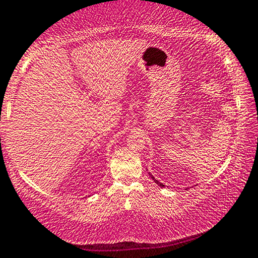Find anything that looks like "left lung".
I'll use <instances>...</instances> for the list:
<instances>
[{
	"label": "left lung",
	"instance_id": "1",
	"mask_svg": "<svg viewBox=\"0 0 258 258\" xmlns=\"http://www.w3.org/2000/svg\"><path fill=\"white\" fill-rule=\"evenodd\" d=\"M150 176H151V179H152V180H153V181H155V183H156V184H157V185H160V186H162V187H164V185H163V184H162V183H161V181H158V180H157V179H156V178H155V176H153L152 174H150Z\"/></svg>",
	"mask_w": 258,
	"mask_h": 258
}]
</instances>
